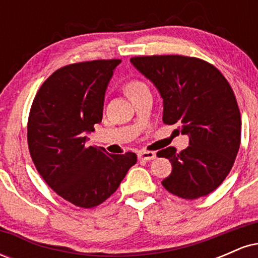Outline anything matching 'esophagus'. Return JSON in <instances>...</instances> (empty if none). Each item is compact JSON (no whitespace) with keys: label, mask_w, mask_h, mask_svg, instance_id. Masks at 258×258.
<instances>
[{"label":"esophagus","mask_w":258,"mask_h":258,"mask_svg":"<svg viewBox=\"0 0 258 258\" xmlns=\"http://www.w3.org/2000/svg\"><path fill=\"white\" fill-rule=\"evenodd\" d=\"M156 158L155 152H148V150H141L138 153V159L144 160V161H150V160H154Z\"/></svg>","instance_id":"1"}]
</instances>
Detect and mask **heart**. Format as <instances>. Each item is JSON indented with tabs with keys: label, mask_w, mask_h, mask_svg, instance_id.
<instances>
[{
	"label": "heart",
	"mask_w": 258,
	"mask_h": 258,
	"mask_svg": "<svg viewBox=\"0 0 258 258\" xmlns=\"http://www.w3.org/2000/svg\"><path fill=\"white\" fill-rule=\"evenodd\" d=\"M125 88H126V93L128 94L130 98L133 96H136V94L139 93V92L148 90L147 85L144 84V82L139 81V80H131V81H128L126 84Z\"/></svg>",
	"instance_id": "obj_1"
}]
</instances>
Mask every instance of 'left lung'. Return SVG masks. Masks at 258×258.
Instances as JSON below:
<instances>
[{
	"mask_svg": "<svg viewBox=\"0 0 258 258\" xmlns=\"http://www.w3.org/2000/svg\"><path fill=\"white\" fill-rule=\"evenodd\" d=\"M131 63L158 88L164 123H179L189 137L182 152L168 147L158 153L172 165L162 185L182 199L210 194L232 170L240 147V111L232 87L217 68L199 58L147 55Z\"/></svg>",
	"mask_w": 258,
	"mask_h": 258,
	"instance_id": "obj_1",
	"label": "left lung"
}]
</instances>
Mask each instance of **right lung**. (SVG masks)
Returning a JSON list of instances; mask_svg holds the SVG:
<instances>
[{
  "label": "right lung",
  "mask_w": 258,
  "mask_h": 258,
  "mask_svg": "<svg viewBox=\"0 0 258 258\" xmlns=\"http://www.w3.org/2000/svg\"><path fill=\"white\" fill-rule=\"evenodd\" d=\"M120 63L60 68L41 86L29 115L28 144L38 173L59 197L84 209L104 203L137 162L135 153L108 154L86 137L102 122L106 87Z\"/></svg>",
  "instance_id": "right-lung-1"
}]
</instances>
